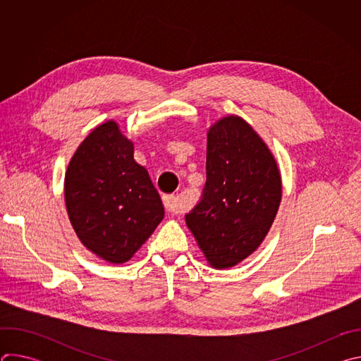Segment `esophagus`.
<instances>
[{
    "instance_id": "34e87169",
    "label": "esophagus",
    "mask_w": 361,
    "mask_h": 361,
    "mask_svg": "<svg viewBox=\"0 0 361 361\" xmlns=\"http://www.w3.org/2000/svg\"><path fill=\"white\" fill-rule=\"evenodd\" d=\"M163 202H164V207L169 213H173V214H180V213H184V205L178 201L177 197L174 195H164L163 197Z\"/></svg>"
}]
</instances>
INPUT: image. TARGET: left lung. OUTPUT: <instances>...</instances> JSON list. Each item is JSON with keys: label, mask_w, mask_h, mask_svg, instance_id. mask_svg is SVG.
Instances as JSON below:
<instances>
[{"label": "left lung", "mask_w": 361, "mask_h": 361, "mask_svg": "<svg viewBox=\"0 0 361 361\" xmlns=\"http://www.w3.org/2000/svg\"><path fill=\"white\" fill-rule=\"evenodd\" d=\"M207 181L201 201L185 216L207 263L237 266L260 247L281 202V174L273 152L238 116L207 131Z\"/></svg>", "instance_id": "8db88e82"}]
</instances>
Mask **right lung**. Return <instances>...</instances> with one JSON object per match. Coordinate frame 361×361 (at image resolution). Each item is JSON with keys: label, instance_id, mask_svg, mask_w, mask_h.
I'll return each mask as SVG.
<instances>
[{"label": "right lung", "instance_id": "add662e5", "mask_svg": "<svg viewBox=\"0 0 361 361\" xmlns=\"http://www.w3.org/2000/svg\"><path fill=\"white\" fill-rule=\"evenodd\" d=\"M64 197L82 245L111 264L128 262L164 219L160 194L114 120L95 127L75 149Z\"/></svg>", "mask_w": 361, "mask_h": 361}]
</instances>
